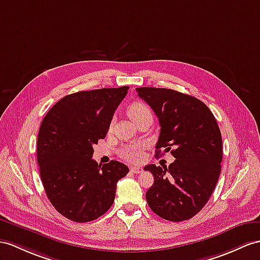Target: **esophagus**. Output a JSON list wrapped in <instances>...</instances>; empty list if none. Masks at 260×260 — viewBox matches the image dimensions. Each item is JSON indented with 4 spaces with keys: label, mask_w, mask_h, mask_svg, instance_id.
I'll return each mask as SVG.
<instances>
[{
    "label": "esophagus",
    "mask_w": 260,
    "mask_h": 260,
    "mask_svg": "<svg viewBox=\"0 0 260 260\" xmlns=\"http://www.w3.org/2000/svg\"><path fill=\"white\" fill-rule=\"evenodd\" d=\"M130 171H131L132 173L140 174V173H142V168H140V167H131Z\"/></svg>",
    "instance_id": "1"
}]
</instances>
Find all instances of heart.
Returning a JSON list of instances; mask_svg holds the SVG:
<instances>
[{"mask_svg": "<svg viewBox=\"0 0 260 260\" xmlns=\"http://www.w3.org/2000/svg\"><path fill=\"white\" fill-rule=\"evenodd\" d=\"M126 113L135 122L145 115H152L149 106L142 103V101H135L134 104H131L126 109ZM143 143L126 145L121 150V156L129 161H140L143 157Z\"/></svg>", "mask_w": 260, "mask_h": 260, "instance_id": "b5f03b06", "label": "heart"}]
</instances>
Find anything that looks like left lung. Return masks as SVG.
<instances>
[{
    "instance_id": "left-lung-1",
    "label": "left lung",
    "mask_w": 260,
    "mask_h": 260,
    "mask_svg": "<svg viewBox=\"0 0 260 260\" xmlns=\"http://www.w3.org/2000/svg\"><path fill=\"white\" fill-rule=\"evenodd\" d=\"M137 91L159 118L156 156L171 151L175 157L169 168H144L154 176L145 193L148 204L167 220L192 218L210 200L219 178L223 144L216 119L204 103L189 94L153 87Z\"/></svg>"
}]
</instances>
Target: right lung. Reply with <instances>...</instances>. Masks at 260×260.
Masks as SVG:
<instances>
[{
    "label": "right lung",
    "mask_w": 260,
    "mask_h": 260,
    "mask_svg": "<svg viewBox=\"0 0 260 260\" xmlns=\"http://www.w3.org/2000/svg\"><path fill=\"white\" fill-rule=\"evenodd\" d=\"M128 86L68 94L44 117L37 139V162L47 198L56 211L77 223L100 217L115 201L117 182L129 168L92 159L93 144L105 139Z\"/></svg>",
    "instance_id": "1"
}]
</instances>
